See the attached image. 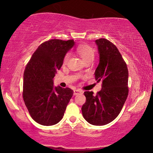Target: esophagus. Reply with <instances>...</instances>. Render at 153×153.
I'll use <instances>...</instances> for the list:
<instances>
[{"label":"esophagus","mask_w":153,"mask_h":153,"mask_svg":"<svg viewBox=\"0 0 153 153\" xmlns=\"http://www.w3.org/2000/svg\"><path fill=\"white\" fill-rule=\"evenodd\" d=\"M81 93H83V91H81V90H80V89H76L74 91V95H78V94H81Z\"/></svg>","instance_id":"34e87169"}]
</instances>
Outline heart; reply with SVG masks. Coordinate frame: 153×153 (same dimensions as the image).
I'll use <instances>...</instances> for the list:
<instances>
[{"label": "heart", "mask_w": 153, "mask_h": 153, "mask_svg": "<svg viewBox=\"0 0 153 153\" xmlns=\"http://www.w3.org/2000/svg\"><path fill=\"white\" fill-rule=\"evenodd\" d=\"M77 52L80 55L83 61H85L87 59H89V58H93L94 56H95V52H94L93 48L86 45L79 46L77 47ZM69 57H70V54H66L64 58L65 62L68 61Z\"/></svg>", "instance_id": "obj_1"}]
</instances>
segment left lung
I'll return each mask as SVG.
<instances>
[{
    "label": "left lung",
    "mask_w": 153,
    "mask_h": 153,
    "mask_svg": "<svg viewBox=\"0 0 153 153\" xmlns=\"http://www.w3.org/2000/svg\"><path fill=\"white\" fill-rule=\"evenodd\" d=\"M100 56L95 72L97 82L102 81V88L96 95L85 91L86 102L81 111L90 124L101 126L114 120L120 114L128 95V70L118 49L107 39L95 41Z\"/></svg>",
    "instance_id": "obj_1"
}]
</instances>
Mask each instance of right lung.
Wrapping results in <instances>:
<instances>
[{"mask_svg":"<svg viewBox=\"0 0 153 153\" xmlns=\"http://www.w3.org/2000/svg\"><path fill=\"white\" fill-rule=\"evenodd\" d=\"M74 43L73 39L45 42L39 46L26 67L23 97L30 116L39 124L50 126L59 123L72 97V89L54 86L53 79Z\"/></svg>","mask_w":153,"mask_h":153,"instance_id":"add662e5","label":"right lung"}]
</instances>
